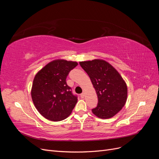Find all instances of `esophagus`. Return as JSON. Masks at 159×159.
<instances>
[{"label":"esophagus","instance_id":"esophagus-1","mask_svg":"<svg viewBox=\"0 0 159 159\" xmlns=\"http://www.w3.org/2000/svg\"><path fill=\"white\" fill-rule=\"evenodd\" d=\"M80 96H81V98H84V97H85V93H81V94L80 95Z\"/></svg>","mask_w":159,"mask_h":159}]
</instances>
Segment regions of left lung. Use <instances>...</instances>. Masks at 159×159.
I'll return each instance as SVG.
<instances>
[{"label":"left lung","mask_w":159,"mask_h":159,"mask_svg":"<svg viewBox=\"0 0 159 159\" xmlns=\"http://www.w3.org/2000/svg\"><path fill=\"white\" fill-rule=\"evenodd\" d=\"M80 64L88 74L98 98V104L92 113L100 119L113 117L127 102L125 81L116 69L103 60L80 61Z\"/></svg>","instance_id":"8db88e82"}]
</instances>
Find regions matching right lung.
Wrapping results in <instances>:
<instances>
[{
  "label": "right lung",
  "instance_id": "add662e5",
  "mask_svg": "<svg viewBox=\"0 0 159 159\" xmlns=\"http://www.w3.org/2000/svg\"><path fill=\"white\" fill-rule=\"evenodd\" d=\"M78 64L76 61L55 60L36 74L31 89L32 99L38 111L46 119L59 121L71 114L78 98L72 93L66 80Z\"/></svg>",
  "mask_w": 159,
  "mask_h": 159
}]
</instances>
